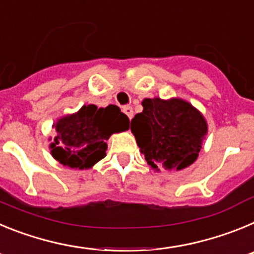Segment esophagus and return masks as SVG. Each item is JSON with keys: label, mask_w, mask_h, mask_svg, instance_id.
<instances>
[{"label": "esophagus", "mask_w": 254, "mask_h": 254, "mask_svg": "<svg viewBox=\"0 0 254 254\" xmlns=\"http://www.w3.org/2000/svg\"><path fill=\"white\" fill-rule=\"evenodd\" d=\"M122 111L127 114V117H128L129 120H132V117H133V109H132V107H129V105H127V107H123Z\"/></svg>", "instance_id": "obj_1"}]
</instances>
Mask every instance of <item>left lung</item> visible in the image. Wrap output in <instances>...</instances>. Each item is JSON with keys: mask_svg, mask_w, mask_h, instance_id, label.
<instances>
[{"mask_svg": "<svg viewBox=\"0 0 254 254\" xmlns=\"http://www.w3.org/2000/svg\"><path fill=\"white\" fill-rule=\"evenodd\" d=\"M142 107L131 121V131L147 165L156 172L192 165L207 134L203 114L181 98H146Z\"/></svg>", "mask_w": 254, "mask_h": 254, "instance_id": "left-lung-1", "label": "left lung"}]
</instances>
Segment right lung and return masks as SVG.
Wrapping results in <instances>:
<instances>
[{
	"mask_svg": "<svg viewBox=\"0 0 254 254\" xmlns=\"http://www.w3.org/2000/svg\"><path fill=\"white\" fill-rule=\"evenodd\" d=\"M53 127L57 136L49 138L52 156L64 167L84 170L104 158L105 141L113 133L127 131L129 120L117 105L98 108L89 104L58 118Z\"/></svg>",
	"mask_w": 254,
	"mask_h": 254,
	"instance_id": "right-lung-1",
	"label": "right lung"
}]
</instances>
